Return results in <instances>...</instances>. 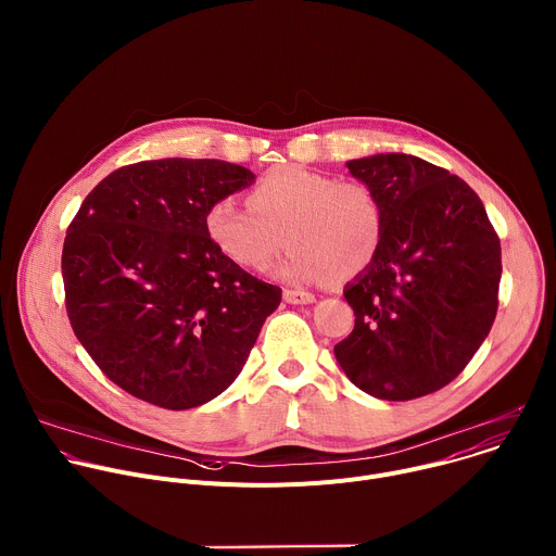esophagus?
<instances>
[{
  "mask_svg": "<svg viewBox=\"0 0 556 556\" xmlns=\"http://www.w3.org/2000/svg\"><path fill=\"white\" fill-rule=\"evenodd\" d=\"M283 299L292 305H303V303H314L316 296L312 292H305V290H286Z\"/></svg>",
  "mask_w": 556,
  "mask_h": 556,
  "instance_id": "34e87169",
  "label": "esophagus"
}]
</instances>
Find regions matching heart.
Masks as SVG:
<instances>
[{"label":"heart","instance_id":"b5f03b06","mask_svg":"<svg viewBox=\"0 0 556 556\" xmlns=\"http://www.w3.org/2000/svg\"><path fill=\"white\" fill-rule=\"evenodd\" d=\"M206 232L232 264L264 273L290 242L279 266L290 283L354 275L376 255L382 211L363 182H337L294 165L273 169L249 193V206L222 198L206 213Z\"/></svg>","mask_w":556,"mask_h":556}]
</instances>
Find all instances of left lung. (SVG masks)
Listing matches in <instances>:
<instances>
[{"label": "left lung", "mask_w": 556, "mask_h": 556, "mask_svg": "<svg viewBox=\"0 0 556 556\" xmlns=\"http://www.w3.org/2000/svg\"><path fill=\"white\" fill-rule=\"evenodd\" d=\"M348 169L378 198L382 235L343 290L356 321L334 356L374 399L414 401L448 384L489 337L500 237L478 193L422 157L376 153Z\"/></svg>", "instance_id": "1"}]
</instances>
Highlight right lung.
Returning <instances> with one entry per match:
<instances>
[{
    "label": "right lung",
    "mask_w": 556,
    "mask_h": 556,
    "mask_svg": "<svg viewBox=\"0 0 556 556\" xmlns=\"http://www.w3.org/2000/svg\"><path fill=\"white\" fill-rule=\"evenodd\" d=\"M224 161L165 157L101 180L67 226L61 273L70 326L134 399L182 412L240 376L281 288L224 257L211 204L253 185Z\"/></svg>",
    "instance_id": "right-lung-1"
}]
</instances>
